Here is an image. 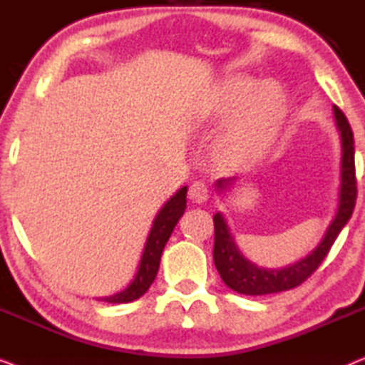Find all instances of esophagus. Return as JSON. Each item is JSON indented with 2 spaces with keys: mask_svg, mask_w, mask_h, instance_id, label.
<instances>
[{
  "mask_svg": "<svg viewBox=\"0 0 365 365\" xmlns=\"http://www.w3.org/2000/svg\"><path fill=\"white\" fill-rule=\"evenodd\" d=\"M189 199H191L192 202L196 204H204L209 199V191L206 187V184L201 182V181H196L191 184V187H189Z\"/></svg>",
  "mask_w": 365,
  "mask_h": 365,
  "instance_id": "obj_1",
  "label": "esophagus"
}]
</instances>
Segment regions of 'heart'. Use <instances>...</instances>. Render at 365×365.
Listing matches in <instances>:
<instances>
[{
	"mask_svg": "<svg viewBox=\"0 0 365 365\" xmlns=\"http://www.w3.org/2000/svg\"><path fill=\"white\" fill-rule=\"evenodd\" d=\"M286 114L287 99L281 84L231 74L196 104L192 121L197 126L227 121L212 144V159L219 168L236 169L266 156Z\"/></svg>",
	"mask_w": 365,
	"mask_h": 365,
	"instance_id": "b5f03b06",
	"label": "heart"
}]
</instances>
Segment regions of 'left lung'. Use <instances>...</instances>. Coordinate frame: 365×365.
Listing matches in <instances>:
<instances>
[{
  "mask_svg": "<svg viewBox=\"0 0 365 365\" xmlns=\"http://www.w3.org/2000/svg\"><path fill=\"white\" fill-rule=\"evenodd\" d=\"M334 126L337 129L341 141V184L337 194V209L332 221L324 232L321 242L307 254L286 267L271 269L257 266L252 262L242 249L239 247L231 226L222 212L214 214V264L224 284L232 291L246 296H266L297 287L319 267V264L327 256L339 232L349 222L354 206H356V164H354V134L349 126L347 118L337 106H332ZM237 182V178L217 179L214 187L216 192L226 194Z\"/></svg>",
  "mask_w": 365,
  "mask_h": 365,
  "instance_id": "obj_1",
  "label": "left lung"
}]
</instances>
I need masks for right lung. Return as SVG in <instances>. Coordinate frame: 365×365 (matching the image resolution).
Listing matches in <instances>:
<instances>
[{"mask_svg": "<svg viewBox=\"0 0 365 365\" xmlns=\"http://www.w3.org/2000/svg\"><path fill=\"white\" fill-rule=\"evenodd\" d=\"M186 194L187 186L179 189V191L164 202V206L159 209L156 217L149 229L148 239L144 242V249L139 259L138 271L134 274L133 281L128 284L126 289L121 292L114 294L109 297H98V301L111 302V304H126L133 302L148 292L151 284L156 279L159 262H161V254L164 246L171 237V234L186 211Z\"/></svg>", "mask_w": 365, "mask_h": 365, "instance_id": "add662e5", "label": "right lung"}]
</instances>
